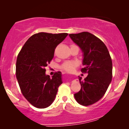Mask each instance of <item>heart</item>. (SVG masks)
<instances>
[{"mask_svg": "<svg viewBox=\"0 0 129 129\" xmlns=\"http://www.w3.org/2000/svg\"><path fill=\"white\" fill-rule=\"evenodd\" d=\"M78 64V63L76 61H67L63 63L62 68L66 72H73Z\"/></svg>", "mask_w": 129, "mask_h": 129, "instance_id": "obj_1", "label": "heart"}]
</instances>
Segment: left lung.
<instances>
[{"label": "left lung", "instance_id": "1", "mask_svg": "<svg viewBox=\"0 0 129 129\" xmlns=\"http://www.w3.org/2000/svg\"><path fill=\"white\" fill-rule=\"evenodd\" d=\"M70 38L83 53L81 72L88 75L78 76L81 88L75 93V100L82 106H90L101 99L112 78V61L107 47L101 40L88 32L70 34Z\"/></svg>", "mask_w": 129, "mask_h": 129}]
</instances>
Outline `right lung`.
Returning <instances> with one entry per match:
<instances>
[{
  "label": "right lung",
  "instance_id": "right-lung-1",
  "mask_svg": "<svg viewBox=\"0 0 129 129\" xmlns=\"http://www.w3.org/2000/svg\"><path fill=\"white\" fill-rule=\"evenodd\" d=\"M67 33H39L31 36L17 56L16 78L22 94L31 104L39 109L50 106L62 83V73L56 72L50 78L45 68L54 57L57 45Z\"/></svg>",
  "mask_w": 129,
  "mask_h": 129
}]
</instances>
